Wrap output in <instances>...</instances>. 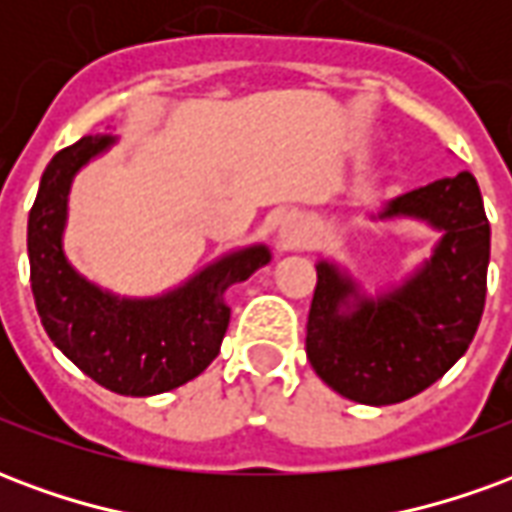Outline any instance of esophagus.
<instances>
[{"label": "esophagus", "mask_w": 512, "mask_h": 512, "mask_svg": "<svg viewBox=\"0 0 512 512\" xmlns=\"http://www.w3.org/2000/svg\"><path fill=\"white\" fill-rule=\"evenodd\" d=\"M304 238H307V230H304V222H301V216L296 213H285L282 219H279L277 227V246L282 252H293V249H299L304 244Z\"/></svg>", "instance_id": "esophagus-1"}]
</instances>
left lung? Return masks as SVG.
I'll return each instance as SVG.
<instances>
[{
	"instance_id": "8db88e82",
	"label": "left lung",
	"mask_w": 512,
	"mask_h": 512,
	"mask_svg": "<svg viewBox=\"0 0 512 512\" xmlns=\"http://www.w3.org/2000/svg\"><path fill=\"white\" fill-rule=\"evenodd\" d=\"M373 222H422L439 241L373 293L337 260L315 263L307 359L337 395L392 406L436 384L472 343L485 307L491 227L472 172L384 200Z\"/></svg>"
}]
</instances>
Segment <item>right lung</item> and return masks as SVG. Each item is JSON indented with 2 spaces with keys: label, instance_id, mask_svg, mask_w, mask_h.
<instances>
[{
  "label": "right lung",
  "instance_id": "1",
  "mask_svg": "<svg viewBox=\"0 0 512 512\" xmlns=\"http://www.w3.org/2000/svg\"><path fill=\"white\" fill-rule=\"evenodd\" d=\"M117 136H82L51 158L29 211L32 293L51 343L109 392L150 397L178 389L211 365L230 323L227 290L271 263L266 244L224 252L175 288L120 296L95 285L65 255L73 178Z\"/></svg>",
  "mask_w": 512,
  "mask_h": 512
}]
</instances>
